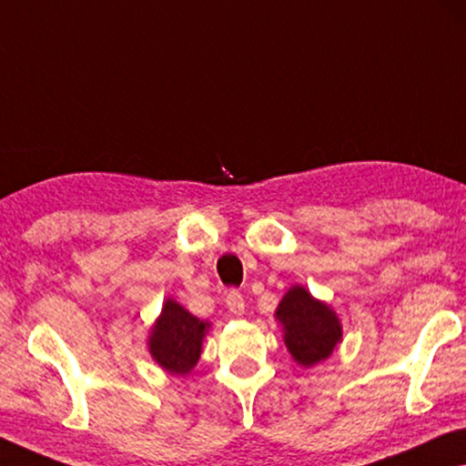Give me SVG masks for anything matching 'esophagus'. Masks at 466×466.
<instances>
[{"label": "esophagus", "instance_id": "obj_1", "mask_svg": "<svg viewBox=\"0 0 466 466\" xmlns=\"http://www.w3.org/2000/svg\"><path fill=\"white\" fill-rule=\"evenodd\" d=\"M225 302H227L228 310H231V314H235V317H241V314L246 312V302H243V296L238 289L228 291Z\"/></svg>", "mask_w": 466, "mask_h": 466}]
</instances>
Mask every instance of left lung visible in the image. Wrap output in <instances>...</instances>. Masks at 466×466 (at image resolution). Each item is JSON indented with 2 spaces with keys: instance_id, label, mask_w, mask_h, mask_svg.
<instances>
[{
  "instance_id": "8db88e82",
  "label": "left lung",
  "mask_w": 466,
  "mask_h": 466,
  "mask_svg": "<svg viewBox=\"0 0 466 466\" xmlns=\"http://www.w3.org/2000/svg\"><path fill=\"white\" fill-rule=\"evenodd\" d=\"M275 317L283 327V339L293 360L314 367L331 356L341 341V323L331 306L312 298L302 285H293L277 306Z\"/></svg>"
}]
</instances>
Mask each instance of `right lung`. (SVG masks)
<instances>
[{"mask_svg":"<svg viewBox=\"0 0 466 466\" xmlns=\"http://www.w3.org/2000/svg\"><path fill=\"white\" fill-rule=\"evenodd\" d=\"M208 329L210 323L193 317L181 304L168 298L149 331V354L168 373L187 375L199 360L202 341Z\"/></svg>","mask_w":466,"mask_h":466,"instance_id":"obj_1","label":"right lung"}]
</instances>
